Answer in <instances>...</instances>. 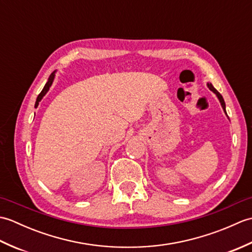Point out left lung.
<instances>
[{"label": "left lung", "instance_id": "left-lung-1", "mask_svg": "<svg viewBox=\"0 0 252 252\" xmlns=\"http://www.w3.org/2000/svg\"><path fill=\"white\" fill-rule=\"evenodd\" d=\"M208 88L210 89L213 93H216L217 94V96H218V98L220 99V103H221V105H222V107H223V109H224V111H225V101H224V99H223V97H222V95L218 92V91L213 88V85L211 84V83H208ZM226 112V111H225Z\"/></svg>", "mask_w": 252, "mask_h": 252}]
</instances>
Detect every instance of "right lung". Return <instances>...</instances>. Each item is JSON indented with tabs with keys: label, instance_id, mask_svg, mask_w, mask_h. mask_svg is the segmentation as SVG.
<instances>
[{
	"label": "right lung",
	"instance_id": "add662e5",
	"mask_svg": "<svg viewBox=\"0 0 252 252\" xmlns=\"http://www.w3.org/2000/svg\"><path fill=\"white\" fill-rule=\"evenodd\" d=\"M54 76H55V74H54V72H53V73L51 74V76H50V78H49V81H47V82H46V84L44 85L43 90H42V91H41V93H40L39 95H37L36 101H35V105H34L35 108L37 107V105H39V101L42 99V97H43V96L46 94L47 91L50 90V87H51L52 83H53V80H54Z\"/></svg>",
	"mask_w": 252,
	"mask_h": 252
}]
</instances>
